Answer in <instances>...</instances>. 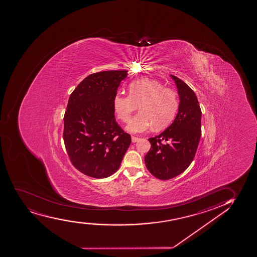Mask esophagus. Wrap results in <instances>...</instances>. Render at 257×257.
Segmentation results:
<instances>
[{
    "label": "esophagus",
    "instance_id": "1",
    "mask_svg": "<svg viewBox=\"0 0 257 257\" xmlns=\"http://www.w3.org/2000/svg\"><path fill=\"white\" fill-rule=\"evenodd\" d=\"M131 139H132V142H134V143L139 141V138H138V137H136V136H132V137H131Z\"/></svg>",
    "mask_w": 257,
    "mask_h": 257
}]
</instances>
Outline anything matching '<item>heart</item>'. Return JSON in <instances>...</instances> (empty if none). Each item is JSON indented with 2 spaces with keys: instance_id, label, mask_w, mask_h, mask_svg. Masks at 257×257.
<instances>
[{
  "instance_id": "1",
  "label": "heart",
  "mask_w": 257,
  "mask_h": 257,
  "mask_svg": "<svg viewBox=\"0 0 257 257\" xmlns=\"http://www.w3.org/2000/svg\"><path fill=\"white\" fill-rule=\"evenodd\" d=\"M130 95L115 94L113 97V108L122 122L130 121V115L139 105L140 111L127 126L130 133L145 132L152 126L154 130H162L168 126L178 109L176 92L164 88L157 80L142 78L131 82Z\"/></svg>"
}]
</instances>
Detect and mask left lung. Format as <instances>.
I'll return each mask as SVG.
<instances>
[{
    "mask_svg": "<svg viewBox=\"0 0 257 257\" xmlns=\"http://www.w3.org/2000/svg\"><path fill=\"white\" fill-rule=\"evenodd\" d=\"M179 95L174 121L159 136L149 138L145 164L150 173L169 180L185 171L194 160L201 136V110L197 97L186 83L171 74Z\"/></svg>",
    "mask_w": 257,
    "mask_h": 257,
    "instance_id": "8db88e82",
    "label": "left lung"
}]
</instances>
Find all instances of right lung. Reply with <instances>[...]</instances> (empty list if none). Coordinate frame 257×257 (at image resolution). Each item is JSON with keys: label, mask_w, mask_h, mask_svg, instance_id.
Wrapping results in <instances>:
<instances>
[{"label": "right lung", "mask_w": 257, "mask_h": 257, "mask_svg": "<svg viewBox=\"0 0 257 257\" xmlns=\"http://www.w3.org/2000/svg\"><path fill=\"white\" fill-rule=\"evenodd\" d=\"M127 71L90 74L74 89L64 115L63 140L71 162L83 174L105 178L117 171L131 136L115 121L113 97Z\"/></svg>", "instance_id": "add662e5"}]
</instances>
